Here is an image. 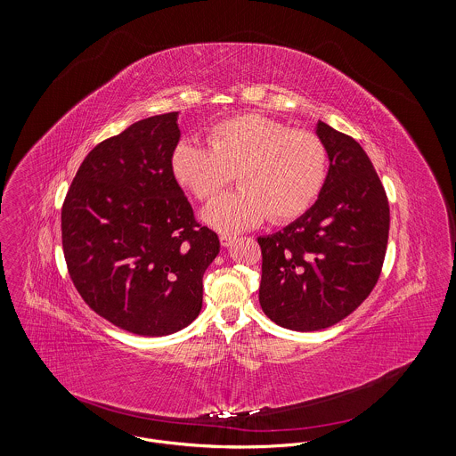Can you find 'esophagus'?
<instances>
[{"label": "esophagus", "instance_id": "obj_1", "mask_svg": "<svg viewBox=\"0 0 456 456\" xmlns=\"http://www.w3.org/2000/svg\"><path fill=\"white\" fill-rule=\"evenodd\" d=\"M236 240L234 236H231V234H222L220 236V244L224 246V248H229V246H232V242Z\"/></svg>", "mask_w": 456, "mask_h": 456}]
</instances>
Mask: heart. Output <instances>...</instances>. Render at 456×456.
Segmentation results:
<instances>
[{"instance_id":"1","label":"heart","mask_w":456,"mask_h":456,"mask_svg":"<svg viewBox=\"0 0 456 456\" xmlns=\"http://www.w3.org/2000/svg\"><path fill=\"white\" fill-rule=\"evenodd\" d=\"M207 143L208 149L179 143L173 173L201 201L217 195L236 174L238 190L218 196L201 214L222 232L255 227L266 217L275 224L301 217L325 186L328 149L314 131L242 114L214 125Z\"/></svg>"}]
</instances>
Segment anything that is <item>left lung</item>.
I'll use <instances>...</instances> for the list:
<instances>
[{
    "instance_id": "obj_1",
    "label": "left lung",
    "mask_w": 456,
    "mask_h": 456,
    "mask_svg": "<svg viewBox=\"0 0 456 456\" xmlns=\"http://www.w3.org/2000/svg\"><path fill=\"white\" fill-rule=\"evenodd\" d=\"M330 169L316 203L283 231L258 238L260 304L277 325L316 331L342 322L379 279L390 205L368 153L323 121Z\"/></svg>"
}]
</instances>
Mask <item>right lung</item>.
Listing matches in <instances>:
<instances>
[{
    "mask_svg": "<svg viewBox=\"0 0 456 456\" xmlns=\"http://www.w3.org/2000/svg\"><path fill=\"white\" fill-rule=\"evenodd\" d=\"M177 112L133 123L94 147L66 193L61 238L82 299L142 337L190 325L218 236L196 222L173 173Z\"/></svg>",
    "mask_w": 456,
    "mask_h": 456,
    "instance_id": "obj_1",
    "label": "right lung"
}]
</instances>
